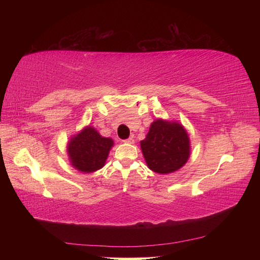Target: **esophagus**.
<instances>
[{"instance_id":"34e87169","label":"esophagus","mask_w":260,"mask_h":260,"mask_svg":"<svg viewBox=\"0 0 260 260\" xmlns=\"http://www.w3.org/2000/svg\"><path fill=\"white\" fill-rule=\"evenodd\" d=\"M123 142H124V143H128V144H133V143H134V137L131 136V137H128V139L124 140Z\"/></svg>"}]
</instances>
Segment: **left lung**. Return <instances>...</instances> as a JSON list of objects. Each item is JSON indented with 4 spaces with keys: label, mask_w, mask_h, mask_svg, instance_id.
<instances>
[{
    "label": "left lung",
    "mask_w": 260,
    "mask_h": 260,
    "mask_svg": "<svg viewBox=\"0 0 260 260\" xmlns=\"http://www.w3.org/2000/svg\"><path fill=\"white\" fill-rule=\"evenodd\" d=\"M141 147L148 168L159 174L179 170L190 156V142L185 129L180 124L162 119L153 121Z\"/></svg>",
    "instance_id": "left-lung-1"
}]
</instances>
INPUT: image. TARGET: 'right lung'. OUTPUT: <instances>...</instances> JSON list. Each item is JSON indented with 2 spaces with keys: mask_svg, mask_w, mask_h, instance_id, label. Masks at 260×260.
Masks as SVG:
<instances>
[{
  "mask_svg": "<svg viewBox=\"0 0 260 260\" xmlns=\"http://www.w3.org/2000/svg\"><path fill=\"white\" fill-rule=\"evenodd\" d=\"M113 144L112 139L101 136L95 128L88 126L69 142L71 164L81 172H95L104 167Z\"/></svg>",
  "mask_w": 260,
  "mask_h": 260,
  "instance_id": "right-lung-1",
  "label": "right lung"
}]
</instances>
